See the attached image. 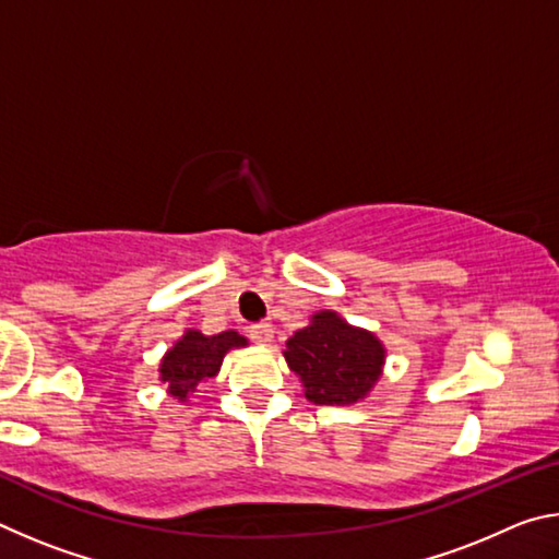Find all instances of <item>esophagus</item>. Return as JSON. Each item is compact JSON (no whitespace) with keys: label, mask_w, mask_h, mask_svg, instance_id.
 <instances>
[{"label":"esophagus","mask_w":559,"mask_h":559,"mask_svg":"<svg viewBox=\"0 0 559 559\" xmlns=\"http://www.w3.org/2000/svg\"><path fill=\"white\" fill-rule=\"evenodd\" d=\"M249 335L257 345H271L273 340V328L271 323H259V325H251L249 328Z\"/></svg>","instance_id":"34e87169"}]
</instances>
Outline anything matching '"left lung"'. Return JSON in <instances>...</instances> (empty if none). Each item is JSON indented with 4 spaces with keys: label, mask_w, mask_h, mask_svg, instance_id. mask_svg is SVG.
Returning <instances> with one entry per match:
<instances>
[{
    "label": "left lung",
    "mask_w": 559,
    "mask_h": 559,
    "mask_svg": "<svg viewBox=\"0 0 559 559\" xmlns=\"http://www.w3.org/2000/svg\"><path fill=\"white\" fill-rule=\"evenodd\" d=\"M283 357L308 402L349 406L370 396L380 382L386 347L370 330L349 325L335 310H318L306 328L288 337Z\"/></svg>",
    "instance_id": "8db88e82"
}]
</instances>
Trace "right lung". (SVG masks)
<instances>
[{
  "label": "right lung",
  "mask_w": 559,
  "mask_h": 559,
  "mask_svg": "<svg viewBox=\"0 0 559 559\" xmlns=\"http://www.w3.org/2000/svg\"><path fill=\"white\" fill-rule=\"evenodd\" d=\"M246 345H249V340L236 330L204 335L200 330L187 328L185 335L159 359V382L167 386V394L173 400L187 402L197 386L219 374L229 349Z\"/></svg>",
  "instance_id": "right-lung-1"
}]
</instances>
